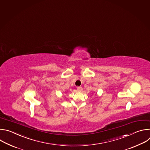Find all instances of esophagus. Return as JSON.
I'll list each match as a JSON object with an SVG mask.
<instances>
[{"label": "esophagus", "mask_w": 150, "mask_h": 150, "mask_svg": "<svg viewBox=\"0 0 150 150\" xmlns=\"http://www.w3.org/2000/svg\"><path fill=\"white\" fill-rule=\"evenodd\" d=\"M77 91H78L79 92H81V91H83L82 87H77Z\"/></svg>", "instance_id": "esophagus-1"}]
</instances>
